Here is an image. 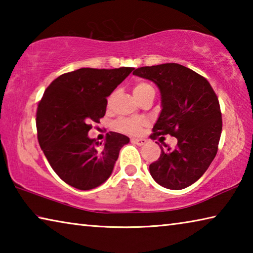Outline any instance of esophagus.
<instances>
[{"mask_svg":"<svg viewBox=\"0 0 253 253\" xmlns=\"http://www.w3.org/2000/svg\"><path fill=\"white\" fill-rule=\"evenodd\" d=\"M131 143L138 145V146H143V145L147 143V139H145V138H132Z\"/></svg>","mask_w":253,"mask_h":253,"instance_id":"obj_1","label":"esophagus"}]
</instances>
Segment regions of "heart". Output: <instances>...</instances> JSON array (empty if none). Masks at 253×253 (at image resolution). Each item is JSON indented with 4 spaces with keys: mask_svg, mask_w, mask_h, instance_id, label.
Wrapping results in <instances>:
<instances>
[{
    "mask_svg": "<svg viewBox=\"0 0 253 253\" xmlns=\"http://www.w3.org/2000/svg\"><path fill=\"white\" fill-rule=\"evenodd\" d=\"M132 93L136 97V99L140 101L143 98L147 97L148 95H155V90L148 83L145 81H138L132 87ZM114 99V93L108 97V106L111 104ZM147 125V122L143 118H129V117H122L117 119L114 123L115 129L118 131L124 132V134L128 135H138L142 132L145 127Z\"/></svg>",
    "mask_w": 253,
    "mask_h": 253,
    "instance_id": "1",
    "label": "heart"
}]
</instances>
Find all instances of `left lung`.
Here are the masks:
<instances>
[{
  "instance_id": "1",
  "label": "left lung",
  "mask_w": 253,
  "mask_h": 253,
  "mask_svg": "<svg viewBox=\"0 0 253 253\" xmlns=\"http://www.w3.org/2000/svg\"><path fill=\"white\" fill-rule=\"evenodd\" d=\"M152 80L160 88L162 107L153 134L177 138L175 148L165 145L161 156L149 165L153 178L169 190L192 185L215 157L222 132L219 99L209 81L178 63L140 67L132 72Z\"/></svg>"
}]
</instances>
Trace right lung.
Instances as JSON below:
<instances>
[{"label": "right lung", "instance_id": "right-lung-1", "mask_svg": "<svg viewBox=\"0 0 253 253\" xmlns=\"http://www.w3.org/2000/svg\"><path fill=\"white\" fill-rule=\"evenodd\" d=\"M134 70L81 69L59 76L38 104L40 147L58 176L78 190H91L110 176L127 136L109 131L106 142L88 137L92 123L105 116L108 97Z\"/></svg>", "mask_w": 253, "mask_h": 253}]
</instances>
